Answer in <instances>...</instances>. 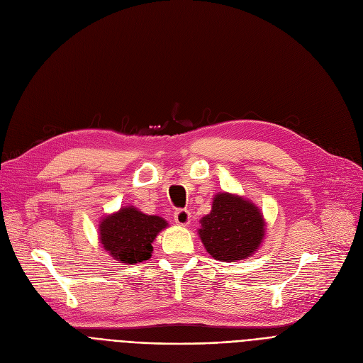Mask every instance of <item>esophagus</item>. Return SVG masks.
Wrapping results in <instances>:
<instances>
[{"label":"esophagus","instance_id":"1","mask_svg":"<svg viewBox=\"0 0 363 363\" xmlns=\"http://www.w3.org/2000/svg\"><path fill=\"white\" fill-rule=\"evenodd\" d=\"M174 221H177V225L179 226H189L191 221V214L189 209H178V211L174 213Z\"/></svg>","mask_w":363,"mask_h":363}]
</instances>
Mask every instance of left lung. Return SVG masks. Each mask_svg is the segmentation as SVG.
<instances>
[{"label": "left lung", "mask_w": 363, "mask_h": 363, "mask_svg": "<svg viewBox=\"0 0 363 363\" xmlns=\"http://www.w3.org/2000/svg\"><path fill=\"white\" fill-rule=\"evenodd\" d=\"M267 221L249 199L228 191L213 197L211 213L201 218L199 237L206 252L221 262L247 259L261 247Z\"/></svg>", "instance_id": "1"}]
</instances>
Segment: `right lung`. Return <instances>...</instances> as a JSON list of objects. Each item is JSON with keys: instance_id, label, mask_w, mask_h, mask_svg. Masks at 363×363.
<instances>
[{"instance_id": "add662e5", "label": "right lung", "mask_w": 363, "mask_h": 363, "mask_svg": "<svg viewBox=\"0 0 363 363\" xmlns=\"http://www.w3.org/2000/svg\"><path fill=\"white\" fill-rule=\"evenodd\" d=\"M169 226L160 216H147L135 206H122L119 211L104 216L98 225L102 249L121 264L147 261L154 247L152 242Z\"/></svg>"}]
</instances>
